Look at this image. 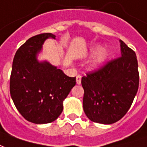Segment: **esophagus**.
<instances>
[{
  "label": "esophagus",
  "instance_id": "1",
  "mask_svg": "<svg viewBox=\"0 0 147 147\" xmlns=\"http://www.w3.org/2000/svg\"><path fill=\"white\" fill-rule=\"evenodd\" d=\"M81 82H82V76L78 75L76 77V82L78 85H80L81 84Z\"/></svg>",
  "mask_w": 147,
  "mask_h": 147
}]
</instances>
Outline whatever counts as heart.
Returning <instances> with one entry per match:
<instances>
[{
  "label": "heart",
  "instance_id": "obj_1",
  "mask_svg": "<svg viewBox=\"0 0 147 147\" xmlns=\"http://www.w3.org/2000/svg\"><path fill=\"white\" fill-rule=\"evenodd\" d=\"M98 46L93 49V52L96 51L98 49ZM108 57V50L106 49V48H102L99 49L98 53H96V55L94 57V59L93 60V62H92V65L94 67H98L100 66L102 64L106 61V59Z\"/></svg>",
  "mask_w": 147,
  "mask_h": 147
}]
</instances>
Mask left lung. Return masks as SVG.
Wrapping results in <instances>:
<instances>
[{
  "instance_id": "8db88e82",
  "label": "left lung",
  "mask_w": 147,
  "mask_h": 147,
  "mask_svg": "<svg viewBox=\"0 0 147 147\" xmlns=\"http://www.w3.org/2000/svg\"><path fill=\"white\" fill-rule=\"evenodd\" d=\"M121 57L82 78L83 110L92 122L112 124L127 113L139 85L136 54L120 40Z\"/></svg>"
}]
</instances>
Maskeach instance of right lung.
<instances>
[{
	"instance_id": "1",
	"label": "right lung",
	"mask_w": 147,
	"mask_h": 147,
	"mask_svg": "<svg viewBox=\"0 0 147 147\" xmlns=\"http://www.w3.org/2000/svg\"><path fill=\"white\" fill-rule=\"evenodd\" d=\"M55 37L45 33L30 37L18 49L13 61L11 98L19 113L35 124L55 121L63 110V101L76 84V78L68 77L46 61H37L45 41Z\"/></svg>"
}]
</instances>
